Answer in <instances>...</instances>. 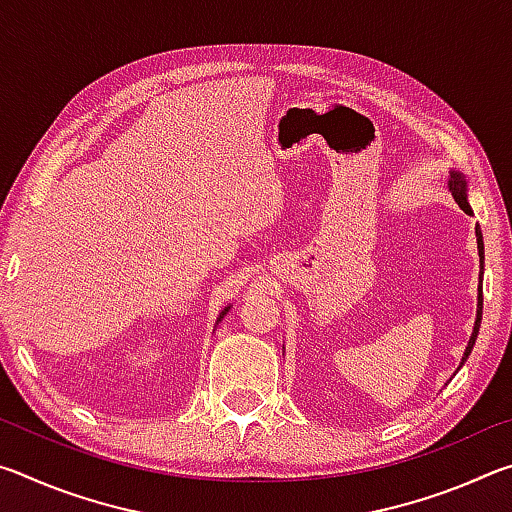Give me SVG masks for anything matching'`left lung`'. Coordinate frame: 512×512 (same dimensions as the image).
Here are the masks:
<instances>
[{
  "label": "left lung",
  "mask_w": 512,
  "mask_h": 512,
  "mask_svg": "<svg viewBox=\"0 0 512 512\" xmlns=\"http://www.w3.org/2000/svg\"><path fill=\"white\" fill-rule=\"evenodd\" d=\"M449 189H452V194L456 198V203L461 205V210L465 214H472V207H470V203H467V194H465V180L454 171H452V180H449ZM476 244H479V257H481V280L479 282H483V235H481L479 225H476ZM481 314H483V287L479 284V305H476V320H474V329H472V339H470V343H467L461 366L465 363V359L470 357V352L474 348L476 334H479V327H481Z\"/></svg>",
  "instance_id": "left-lung-1"
}]
</instances>
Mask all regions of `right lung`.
<instances>
[{
    "label": "right lung",
    "instance_id": "add662e5",
    "mask_svg": "<svg viewBox=\"0 0 512 512\" xmlns=\"http://www.w3.org/2000/svg\"><path fill=\"white\" fill-rule=\"evenodd\" d=\"M225 314H228V307H225V309H223V311H221V316H219V320H221V318H223V316H225Z\"/></svg>",
    "mask_w": 512,
    "mask_h": 512
}]
</instances>
